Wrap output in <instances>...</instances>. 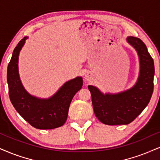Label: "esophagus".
I'll return each instance as SVG.
<instances>
[{
    "label": "esophagus",
    "instance_id": "34e87169",
    "mask_svg": "<svg viewBox=\"0 0 160 160\" xmlns=\"http://www.w3.org/2000/svg\"><path fill=\"white\" fill-rule=\"evenodd\" d=\"M91 76L92 75L90 73V72H87V73L84 75V79H85L86 81H90V79H91Z\"/></svg>",
    "mask_w": 160,
    "mask_h": 160
}]
</instances>
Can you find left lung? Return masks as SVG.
<instances>
[{
    "mask_svg": "<svg viewBox=\"0 0 160 160\" xmlns=\"http://www.w3.org/2000/svg\"><path fill=\"white\" fill-rule=\"evenodd\" d=\"M127 41L137 50L140 70L137 83L131 89L119 93H102L89 85L94 113L98 119L108 125H128L133 122L151 100L153 91L154 63L141 39L129 36Z\"/></svg>",
    "mask_w": 160,
    "mask_h": 160,
    "instance_id": "left-lung-1",
    "label": "left lung"
}]
</instances>
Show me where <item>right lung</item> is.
Listing matches in <instances>:
<instances>
[{
  "instance_id": "1",
  "label": "right lung",
  "mask_w": 160,
  "mask_h": 160,
  "mask_svg": "<svg viewBox=\"0 0 160 160\" xmlns=\"http://www.w3.org/2000/svg\"><path fill=\"white\" fill-rule=\"evenodd\" d=\"M24 37L14 50L7 68V83L10 101L17 112L37 129H53L62 126L68 119L70 102L82 88V77L68 81L50 98L31 96L24 89L18 73L19 52L25 44Z\"/></svg>"
}]
</instances>
